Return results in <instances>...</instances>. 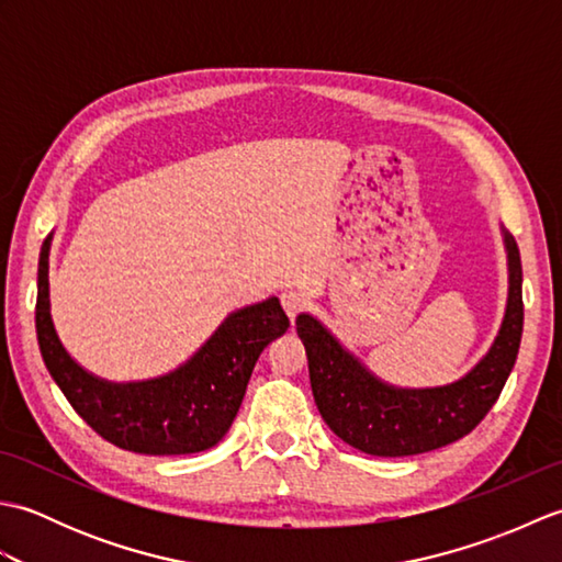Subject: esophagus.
I'll return each mask as SVG.
<instances>
[{
	"mask_svg": "<svg viewBox=\"0 0 562 562\" xmlns=\"http://www.w3.org/2000/svg\"><path fill=\"white\" fill-rule=\"evenodd\" d=\"M280 302H282L284 314H288L294 321V316L300 314L302 306H304V294L300 290H284L280 294Z\"/></svg>",
	"mask_w": 562,
	"mask_h": 562,
	"instance_id": "34e87169",
	"label": "esophagus"
}]
</instances>
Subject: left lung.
<instances>
[{"instance_id":"1","label":"left lung","mask_w":562,"mask_h":562,"mask_svg":"<svg viewBox=\"0 0 562 562\" xmlns=\"http://www.w3.org/2000/svg\"><path fill=\"white\" fill-rule=\"evenodd\" d=\"M499 234L507 254L503 324L487 352L451 384H389L345 348L324 321L306 312L296 316L318 413L345 445L372 457H411L469 435L493 408L517 362L524 328L519 248L503 224Z\"/></svg>"}]
</instances>
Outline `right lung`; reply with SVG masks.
Here are the masks:
<instances>
[{"label": "right lung", "instance_id": "1", "mask_svg": "<svg viewBox=\"0 0 562 562\" xmlns=\"http://www.w3.org/2000/svg\"><path fill=\"white\" fill-rule=\"evenodd\" d=\"M41 246L35 333L47 372L87 425L111 445L176 457L217 445L241 408L260 352L290 328L278 296L234 308L183 364L151 379L111 381L67 352L50 312V246Z\"/></svg>", "mask_w": 562, "mask_h": 562}]
</instances>
